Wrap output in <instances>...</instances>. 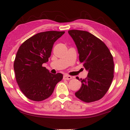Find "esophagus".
Instances as JSON below:
<instances>
[{
	"mask_svg": "<svg viewBox=\"0 0 130 130\" xmlns=\"http://www.w3.org/2000/svg\"><path fill=\"white\" fill-rule=\"evenodd\" d=\"M63 78L64 80H70V79H72V76H70L69 75H68V74H64L63 76Z\"/></svg>",
	"mask_w": 130,
	"mask_h": 130,
	"instance_id": "esophagus-1",
	"label": "esophagus"
}]
</instances>
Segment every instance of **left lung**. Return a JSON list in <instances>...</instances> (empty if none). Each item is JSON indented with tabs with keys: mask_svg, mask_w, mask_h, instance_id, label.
Masks as SVG:
<instances>
[{
	"mask_svg": "<svg viewBox=\"0 0 130 130\" xmlns=\"http://www.w3.org/2000/svg\"><path fill=\"white\" fill-rule=\"evenodd\" d=\"M68 33L77 47L80 62L88 70L87 77L80 78L82 86L75 95L85 103L100 100L108 91L113 78L112 55L101 39L89 32L71 30Z\"/></svg>",
	"mask_w": 130,
	"mask_h": 130,
	"instance_id": "left-lung-1",
	"label": "left lung"
}]
</instances>
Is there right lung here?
<instances>
[{"mask_svg": "<svg viewBox=\"0 0 130 130\" xmlns=\"http://www.w3.org/2000/svg\"><path fill=\"white\" fill-rule=\"evenodd\" d=\"M65 31H47L34 35L19 47L14 63L18 85L28 99L41 102L52 95L61 73L53 74L42 64L49 61L53 46Z\"/></svg>", "mask_w": 130, "mask_h": 130, "instance_id": "add662e5", "label": "right lung"}]
</instances>
